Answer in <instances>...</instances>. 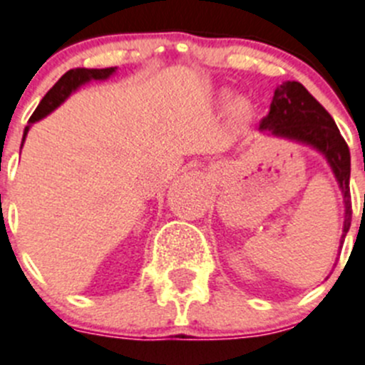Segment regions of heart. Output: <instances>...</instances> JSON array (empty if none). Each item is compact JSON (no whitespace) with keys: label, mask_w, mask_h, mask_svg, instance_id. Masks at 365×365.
Returning a JSON list of instances; mask_svg holds the SVG:
<instances>
[{"label":"heart","mask_w":365,"mask_h":365,"mask_svg":"<svg viewBox=\"0 0 365 365\" xmlns=\"http://www.w3.org/2000/svg\"><path fill=\"white\" fill-rule=\"evenodd\" d=\"M235 113L238 114V116H247L249 114V106L247 103H244V102H240V103H237V107H235Z\"/></svg>","instance_id":"b5f03b06"}]
</instances>
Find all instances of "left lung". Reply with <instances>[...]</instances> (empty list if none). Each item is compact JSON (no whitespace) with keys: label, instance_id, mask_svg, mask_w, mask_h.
Wrapping results in <instances>:
<instances>
[{"label":"left lung","instance_id":"left-lung-1","mask_svg":"<svg viewBox=\"0 0 365 365\" xmlns=\"http://www.w3.org/2000/svg\"><path fill=\"white\" fill-rule=\"evenodd\" d=\"M262 130H270L276 136L303 141L319 148L333 168L346 200V220L342 238L351 225V193H349V172L351 158L341 130L328 110L307 91L299 82H284L274 91L270 110L262 121Z\"/></svg>","mask_w":365,"mask_h":365}]
</instances>
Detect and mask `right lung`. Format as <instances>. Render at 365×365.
<instances>
[{
  "label": "right lung",
  "mask_w": 365,
  "mask_h": 365,
  "mask_svg": "<svg viewBox=\"0 0 365 365\" xmlns=\"http://www.w3.org/2000/svg\"><path fill=\"white\" fill-rule=\"evenodd\" d=\"M113 71L114 68H103V69L76 68V69H69V71H66L64 75L58 78L57 84H55L53 88L46 93V96L41 100L37 109L34 110V114L30 116L29 123H34V121L41 120V118H44L46 114H50L55 107L61 106V103L68 98V95L73 91V89H76L81 84L91 81V78H95V81H102V78H107L109 75H113ZM26 133H29V127L24 128V136H26Z\"/></svg>",
  "instance_id": "obj_1"
}]
</instances>
